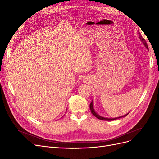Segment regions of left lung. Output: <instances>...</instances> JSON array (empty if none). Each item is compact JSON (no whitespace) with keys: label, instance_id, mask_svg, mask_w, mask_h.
Returning <instances> with one entry per match:
<instances>
[{"label":"left lung","instance_id":"8db88e82","mask_svg":"<svg viewBox=\"0 0 159 159\" xmlns=\"http://www.w3.org/2000/svg\"><path fill=\"white\" fill-rule=\"evenodd\" d=\"M139 38H140V40L142 41V42L143 43V44L145 46V47L147 48L148 49V45H147V42H146L145 40L144 39V38H143L141 36H139ZM89 108H90L91 113H92L95 117H96L98 119H100V120H103V121H113V120H115V119H119V118H121V117H125V116H127V115L129 113H128L126 114L125 115H123V116H121V117H117V118L109 119V118H105V117H101V116H99V115H98L97 113H95V111H94V109H93V102H91V103H90V105H89Z\"/></svg>","mask_w":159,"mask_h":159}]
</instances>
